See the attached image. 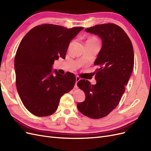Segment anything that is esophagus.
I'll list each match as a JSON object with an SVG mask.
<instances>
[{"label":"esophagus","mask_w":151,"mask_h":151,"mask_svg":"<svg viewBox=\"0 0 151 151\" xmlns=\"http://www.w3.org/2000/svg\"><path fill=\"white\" fill-rule=\"evenodd\" d=\"M80 80H81V78H80L79 77L77 76V77H76V84H75V86H74V88H75V89H77V88H78V87H77V82L79 81Z\"/></svg>","instance_id":"esophagus-1"}]
</instances>
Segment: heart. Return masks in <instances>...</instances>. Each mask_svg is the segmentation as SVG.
Segmentation results:
<instances>
[{
  "label": "heart",
  "mask_w": 151,
  "mask_h": 151,
  "mask_svg": "<svg viewBox=\"0 0 151 151\" xmlns=\"http://www.w3.org/2000/svg\"><path fill=\"white\" fill-rule=\"evenodd\" d=\"M88 42H98V40L95 37H91L90 38H89L87 41ZM99 43V42H98Z\"/></svg>",
  "instance_id": "obj_1"
}]
</instances>
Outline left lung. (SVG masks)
<instances>
[{
  "label": "left lung",
  "instance_id": "left-lung-1",
  "mask_svg": "<svg viewBox=\"0 0 151 151\" xmlns=\"http://www.w3.org/2000/svg\"><path fill=\"white\" fill-rule=\"evenodd\" d=\"M85 31L98 35L102 47L94 63L98 66L94 72L96 84L85 79L77 83L86 99L77 107L84 115L99 119L117 106L125 92L134 68V49L125 32L115 24H98Z\"/></svg>",
  "mask_w": 151,
  "mask_h": 151
}]
</instances>
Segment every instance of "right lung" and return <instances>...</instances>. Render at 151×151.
<instances>
[{
    "label": "right lung",
    "instance_id": "right-lung-1",
    "mask_svg": "<svg viewBox=\"0 0 151 151\" xmlns=\"http://www.w3.org/2000/svg\"><path fill=\"white\" fill-rule=\"evenodd\" d=\"M83 29L45 24L31 29L21 40L14 60L16 87L24 106L33 115H52L60 98L74 88V74L62 75L52 66L65 58L70 41Z\"/></svg>",
    "mask_w": 151,
    "mask_h": 151
}]
</instances>
